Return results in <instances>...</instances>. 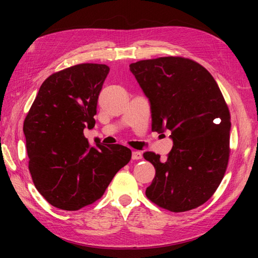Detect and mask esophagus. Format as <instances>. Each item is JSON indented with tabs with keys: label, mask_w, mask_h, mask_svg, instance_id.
Listing matches in <instances>:
<instances>
[{
	"label": "esophagus",
	"mask_w": 258,
	"mask_h": 258,
	"mask_svg": "<svg viewBox=\"0 0 258 258\" xmlns=\"http://www.w3.org/2000/svg\"><path fill=\"white\" fill-rule=\"evenodd\" d=\"M132 159L133 160L142 159V152L141 151H133L132 152Z\"/></svg>",
	"instance_id": "esophagus-1"
}]
</instances>
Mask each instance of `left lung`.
I'll use <instances>...</instances> for the list:
<instances>
[{
	"label": "left lung",
	"mask_w": 258,
	"mask_h": 258,
	"mask_svg": "<svg viewBox=\"0 0 258 258\" xmlns=\"http://www.w3.org/2000/svg\"><path fill=\"white\" fill-rule=\"evenodd\" d=\"M130 71L150 102L152 131H169L173 141L166 160L143 154L156 169L147 197L175 213L197 208L216 191L229 161L230 112L220 87L206 68L181 56L141 60Z\"/></svg>",
	"instance_id": "obj_1"
}]
</instances>
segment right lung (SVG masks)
<instances>
[{
	"label": "right lung",
	"mask_w": 258,
	"mask_h": 258,
	"mask_svg": "<svg viewBox=\"0 0 258 258\" xmlns=\"http://www.w3.org/2000/svg\"><path fill=\"white\" fill-rule=\"evenodd\" d=\"M109 67L81 63L43 82L24 121L29 172L52 206L78 211L102 197L116 173L132 157L120 145L91 148L100 91Z\"/></svg>",
	"instance_id": "1"
}]
</instances>
